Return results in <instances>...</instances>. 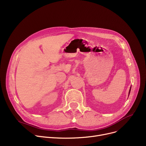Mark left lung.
<instances>
[{"instance_id": "obj_1", "label": "left lung", "mask_w": 146, "mask_h": 146, "mask_svg": "<svg viewBox=\"0 0 146 146\" xmlns=\"http://www.w3.org/2000/svg\"><path fill=\"white\" fill-rule=\"evenodd\" d=\"M130 91H131V88L130 89V91H129V94H130ZM129 94H128V96H129Z\"/></svg>"}]
</instances>
